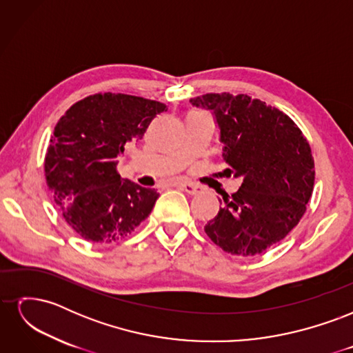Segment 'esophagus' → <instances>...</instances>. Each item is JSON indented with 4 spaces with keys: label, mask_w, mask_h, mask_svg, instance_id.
Here are the masks:
<instances>
[{
    "label": "esophagus",
    "mask_w": 353,
    "mask_h": 353,
    "mask_svg": "<svg viewBox=\"0 0 353 353\" xmlns=\"http://www.w3.org/2000/svg\"><path fill=\"white\" fill-rule=\"evenodd\" d=\"M174 185L178 187V188H181V190L187 191L188 194H197V193H200V188H199L197 185H194V184H190V183H176V184H174Z\"/></svg>",
    "instance_id": "obj_1"
}]
</instances>
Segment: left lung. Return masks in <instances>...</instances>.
<instances>
[{
  "instance_id": "8db88e82",
  "label": "left lung",
  "mask_w": 353,
  "mask_h": 353,
  "mask_svg": "<svg viewBox=\"0 0 353 353\" xmlns=\"http://www.w3.org/2000/svg\"><path fill=\"white\" fill-rule=\"evenodd\" d=\"M190 103L212 112L225 170L241 179L236 193H222L205 231L227 253H263L303 216L315 179L311 147L290 117L249 95L206 94Z\"/></svg>"
}]
</instances>
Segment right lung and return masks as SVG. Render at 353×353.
<instances>
[{
  "label": "right lung",
  "instance_id": "right-lung-1",
  "mask_svg": "<svg viewBox=\"0 0 353 353\" xmlns=\"http://www.w3.org/2000/svg\"><path fill=\"white\" fill-rule=\"evenodd\" d=\"M165 110L163 103L105 92L61 116L47 150L46 179L63 218L82 239L114 243L150 215L157 191L121 178L116 166Z\"/></svg>",
  "mask_w": 353,
  "mask_h": 353
}]
</instances>
